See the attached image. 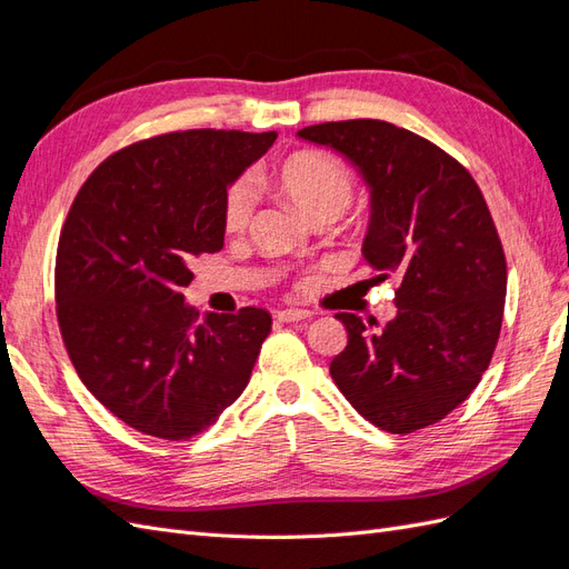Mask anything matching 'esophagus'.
<instances>
[{
  "instance_id": "esophagus-1",
  "label": "esophagus",
  "mask_w": 569,
  "mask_h": 569,
  "mask_svg": "<svg viewBox=\"0 0 569 569\" xmlns=\"http://www.w3.org/2000/svg\"><path fill=\"white\" fill-rule=\"evenodd\" d=\"M313 313L303 311V308H284V311H278V320L280 322H299V320H308Z\"/></svg>"
}]
</instances>
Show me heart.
Wrapping results in <instances>:
<instances>
[{"instance_id":"1","label":"heart","mask_w":569,"mask_h":569,"mask_svg":"<svg viewBox=\"0 0 569 569\" xmlns=\"http://www.w3.org/2000/svg\"><path fill=\"white\" fill-rule=\"evenodd\" d=\"M280 192L299 209L318 220H337L349 211L356 197V178L339 159L325 151L303 149L287 157L272 176ZM256 189L249 178L234 180L222 194V228L244 232L253 218Z\"/></svg>"}]
</instances>
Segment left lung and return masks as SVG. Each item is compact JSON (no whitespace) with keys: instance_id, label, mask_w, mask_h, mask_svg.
I'll return each instance as SVG.
<instances>
[{"instance_id":"obj_1","label":"left lung","mask_w":569,"mask_h":569,"mask_svg":"<svg viewBox=\"0 0 569 569\" xmlns=\"http://www.w3.org/2000/svg\"><path fill=\"white\" fill-rule=\"evenodd\" d=\"M301 140L343 153L370 187L366 261L399 280L396 318L337 313L347 349L330 375L375 427L410 435L443 420L489 368L506 306V253L468 168L387 120L308 126Z\"/></svg>"}]
</instances>
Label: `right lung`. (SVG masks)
<instances>
[{
	"label": "right lung",
	"mask_w": 569,
	"mask_h": 569,
	"mask_svg": "<svg viewBox=\"0 0 569 569\" xmlns=\"http://www.w3.org/2000/svg\"><path fill=\"white\" fill-rule=\"evenodd\" d=\"M278 132L182 130L101 161L57 249V318L94 399L149 437L192 439L249 385L272 318H199L184 303L199 256L222 249V194Z\"/></svg>",
	"instance_id": "1"
}]
</instances>
